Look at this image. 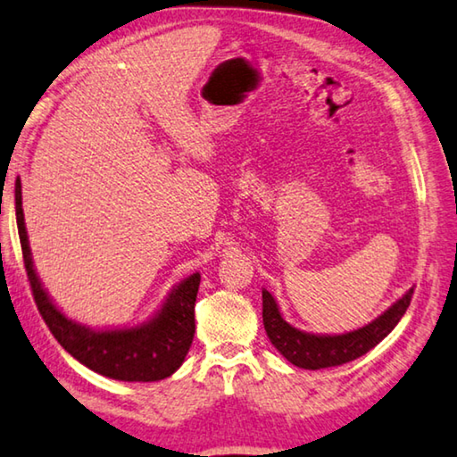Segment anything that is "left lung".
I'll list each match as a JSON object with an SVG mask.
<instances>
[{
    "mask_svg": "<svg viewBox=\"0 0 457 457\" xmlns=\"http://www.w3.org/2000/svg\"><path fill=\"white\" fill-rule=\"evenodd\" d=\"M411 296L412 288H409L393 307H388L385 313L364 325V328L342 333V336H315V333L296 329L282 320L277 301L264 288V329L266 336L270 337L272 345L295 366L305 368V370H321V368L342 366L345 361L364 356L366 352H370L374 345H378L396 328V323L401 321L404 311L411 305Z\"/></svg>",
    "mask_w": 457,
    "mask_h": 457,
    "instance_id": "1",
    "label": "left lung"
}]
</instances>
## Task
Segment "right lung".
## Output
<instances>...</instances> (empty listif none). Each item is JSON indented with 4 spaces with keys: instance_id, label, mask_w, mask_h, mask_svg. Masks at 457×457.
Returning a JSON list of instances; mask_svg holds the SVG:
<instances>
[{
    "instance_id": "right-lung-1",
    "label": "right lung",
    "mask_w": 457,
    "mask_h": 457,
    "mask_svg": "<svg viewBox=\"0 0 457 457\" xmlns=\"http://www.w3.org/2000/svg\"><path fill=\"white\" fill-rule=\"evenodd\" d=\"M16 220L24 266L42 320L64 350L89 370L113 380L154 382L177 372L189 353L195 333V299L199 272L172 288L150 321L124 329H91L64 317L36 277L21 209V185L16 180Z\"/></svg>"
}]
</instances>
